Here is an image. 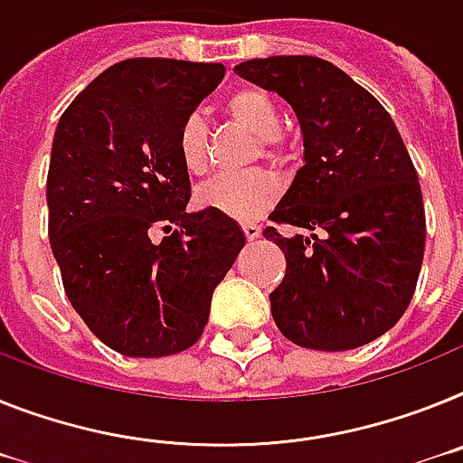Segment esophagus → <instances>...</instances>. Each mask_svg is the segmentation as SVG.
Here are the masks:
<instances>
[{
    "label": "esophagus",
    "instance_id": "obj_1",
    "mask_svg": "<svg viewBox=\"0 0 463 463\" xmlns=\"http://www.w3.org/2000/svg\"><path fill=\"white\" fill-rule=\"evenodd\" d=\"M242 231H244V235H247V240H256V238H259V235H261V225L244 223Z\"/></svg>",
    "mask_w": 463,
    "mask_h": 463
}]
</instances>
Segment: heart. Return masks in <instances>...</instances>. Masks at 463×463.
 Segmentation results:
<instances>
[{
  "mask_svg": "<svg viewBox=\"0 0 463 463\" xmlns=\"http://www.w3.org/2000/svg\"><path fill=\"white\" fill-rule=\"evenodd\" d=\"M225 110L244 129L254 134L268 159H282L285 150L279 146V108L268 91L259 87H240L225 100ZM176 150L185 172L202 174L207 169V127L200 112H190L181 122L176 134ZM278 178L263 169L240 174H219L202 184L197 202L202 207L238 221H251L261 216L278 200Z\"/></svg>",
  "mask_w": 463,
  "mask_h": 463,
  "instance_id": "obj_1",
  "label": "heart"
}]
</instances>
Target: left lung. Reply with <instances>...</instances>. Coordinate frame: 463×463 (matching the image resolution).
<instances>
[{"instance_id": "left-lung-1", "label": "left lung", "mask_w": 463, "mask_h": 463, "mask_svg": "<svg viewBox=\"0 0 463 463\" xmlns=\"http://www.w3.org/2000/svg\"><path fill=\"white\" fill-rule=\"evenodd\" d=\"M235 72L285 99L304 136V166L270 221L308 235L263 231L287 259L275 325L316 351L379 339L410 306L426 244L421 185L393 119L322 58H254Z\"/></svg>"}]
</instances>
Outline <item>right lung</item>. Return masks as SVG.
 Listing matches in <instances>:
<instances>
[{"mask_svg": "<svg viewBox=\"0 0 463 463\" xmlns=\"http://www.w3.org/2000/svg\"><path fill=\"white\" fill-rule=\"evenodd\" d=\"M221 63L129 58L58 119L46 176L49 240L72 308L112 351L165 357L204 332L212 294L244 247L216 209L188 213L178 127L223 80ZM170 232L160 241L154 231Z\"/></svg>", "mask_w": 463, "mask_h": 463, "instance_id": "obj_1", "label": "right lung"}]
</instances>
